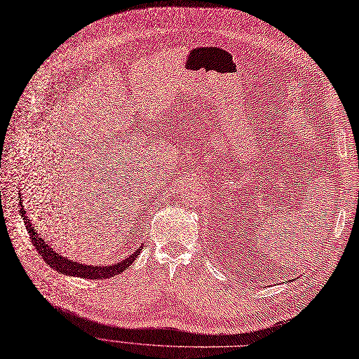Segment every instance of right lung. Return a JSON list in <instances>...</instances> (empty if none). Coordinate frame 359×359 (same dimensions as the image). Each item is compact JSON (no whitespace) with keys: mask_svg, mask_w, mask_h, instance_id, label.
Listing matches in <instances>:
<instances>
[{"mask_svg":"<svg viewBox=\"0 0 359 359\" xmlns=\"http://www.w3.org/2000/svg\"><path fill=\"white\" fill-rule=\"evenodd\" d=\"M20 201H19V210H20V216L23 217L25 226L28 229V233L32 240V244L35 247V250L39 253L47 264L57 271L59 273L63 275H69V276H78V278H87V280H106V278H112L115 275H119L121 272H124L128 266H131L133 262L136 260V257L140 255V250L143 248L142 245L135 250V253L130 255L127 259L118 262L115 264H109V266H96V264H84V263H78L75 260H71L68 257L62 256L60 253H56L55 250L51 248V245L44 240L43 236H39V233L36 232L35 228H32V223L29 220V217L26 216L25 211V205H23V200L22 196L19 195Z\"/></svg>","mask_w":359,"mask_h":359,"instance_id":"add662e5","label":"right lung"}]
</instances>
